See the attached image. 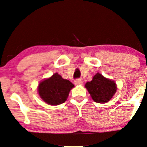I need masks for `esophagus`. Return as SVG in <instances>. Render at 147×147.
Here are the masks:
<instances>
[{"label":"esophagus","instance_id":"obj_1","mask_svg":"<svg viewBox=\"0 0 147 147\" xmlns=\"http://www.w3.org/2000/svg\"><path fill=\"white\" fill-rule=\"evenodd\" d=\"M74 83H75V84L76 85V86H78V85H82V84H83L82 81H81V79H76Z\"/></svg>","mask_w":147,"mask_h":147}]
</instances>
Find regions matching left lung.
I'll return each mask as SVG.
<instances>
[{"mask_svg":"<svg viewBox=\"0 0 147 147\" xmlns=\"http://www.w3.org/2000/svg\"><path fill=\"white\" fill-rule=\"evenodd\" d=\"M85 87L94 101L100 103L108 102L117 90L114 81L105 78L100 73H96L94 76L92 80L86 83Z\"/></svg>","mask_w":147,"mask_h":147,"instance_id":"1","label":"left lung"}]
</instances>
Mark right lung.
I'll return each mask as SVG.
<instances>
[{
    "mask_svg": "<svg viewBox=\"0 0 147 147\" xmlns=\"http://www.w3.org/2000/svg\"><path fill=\"white\" fill-rule=\"evenodd\" d=\"M74 85L69 80L63 79L58 73L40 83L38 93L40 98L49 105H57L63 103L68 98Z\"/></svg>",
    "mask_w": 147,
    "mask_h": 147,
    "instance_id": "obj_1",
    "label": "right lung"
}]
</instances>
